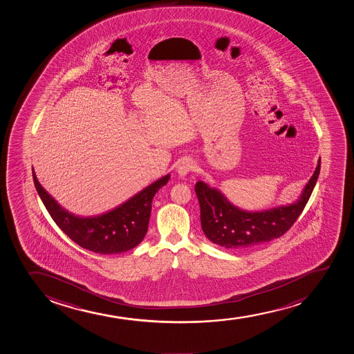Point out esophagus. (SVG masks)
<instances>
[{
    "label": "esophagus",
    "instance_id": "34e87169",
    "mask_svg": "<svg viewBox=\"0 0 354 354\" xmlns=\"http://www.w3.org/2000/svg\"><path fill=\"white\" fill-rule=\"evenodd\" d=\"M192 171H193V161H190V160H181V161H179L178 165H176V173H178L181 178H185V176Z\"/></svg>",
    "mask_w": 354,
    "mask_h": 354
}]
</instances>
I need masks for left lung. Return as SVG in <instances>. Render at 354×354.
<instances>
[{"instance_id":"obj_1","label":"left lung","mask_w":354,"mask_h":354,"mask_svg":"<svg viewBox=\"0 0 354 354\" xmlns=\"http://www.w3.org/2000/svg\"><path fill=\"white\" fill-rule=\"evenodd\" d=\"M319 171L320 158L316 171L297 201L261 212L241 209L220 190L198 181L195 193L201 209L202 230L213 243L232 250H244L278 239L292 227L304 209Z\"/></svg>"}]
</instances>
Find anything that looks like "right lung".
Returning a JSON list of instances; mask_svg holds the SVG:
<instances>
[{
	"label": "right lung",
	"mask_w": 354,
	"mask_h": 354,
	"mask_svg": "<svg viewBox=\"0 0 354 354\" xmlns=\"http://www.w3.org/2000/svg\"><path fill=\"white\" fill-rule=\"evenodd\" d=\"M32 179L50 216L63 232L84 249L109 255L131 250L144 240L149 229L153 198L171 179V174L156 180L113 209L88 217L75 215L59 205L38 183L34 169Z\"/></svg>",
	"instance_id": "right-lung-1"
}]
</instances>
